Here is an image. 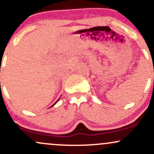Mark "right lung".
I'll use <instances>...</instances> for the list:
<instances>
[{
  "label": "right lung",
  "mask_w": 154,
  "mask_h": 154,
  "mask_svg": "<svg viewBox=\"0 0 154 154\" xmlns=\"http://www.w3.org/2000/svg\"><path fill=\"white\" fill-rule=\"evenodd\" d=\"M59 100H57V101H56V103H54V105H53V106H54V105H55V104H56V103H57V102H58V101H59Z\"/></svg>",
  "instance_id": "right-lung-1"
}]
</instances>
